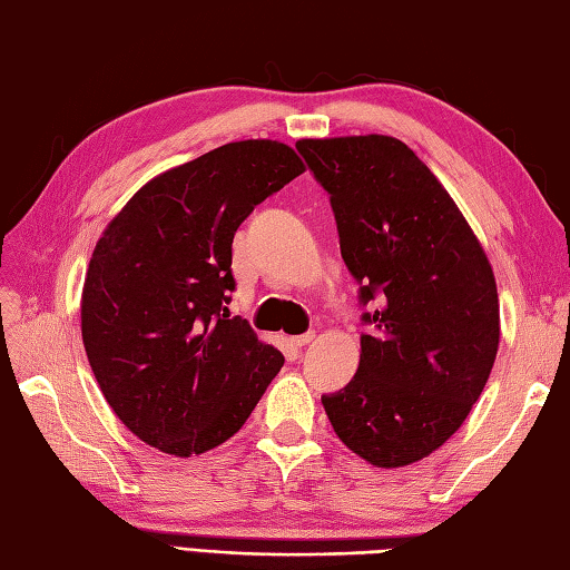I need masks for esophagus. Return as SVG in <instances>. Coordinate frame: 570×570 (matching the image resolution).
Instances as JSON below:
<instances>
[{"label":"esophagus","mask_w":570,"mask_h":570,"mask_svg":"<svg viewBox=\"0 0 570 570\" xmlns=\"http://www.w3.org/2000/svg\"><path fill=\"white\" fill-rule=\"evenodd\" d=\"M316 341V333L311 331V333H304V336H296L292 343L296 345V348H304V345H308V343H314Z\"/></svg>","instance_id":"1"}]
</instances>
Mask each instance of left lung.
<instances>
[{
    "instance_id": "obj_1",
    "label": "left lung",
    "mask_w": 570,
    "mask_h": 570,
    "mask_svg": "<svg viewBox=\"0 0 570 570\" xmlns=\"http://www.w3.org/2000/svg\"><path fill=\"white\" fill-rule=\"evenodd\" d=\"M331 195L341 254L358 278V373L321 403L341 442L397 470L440 450L482 395L499 351L492 264L430 167L393 136L301 138Z\"/></svg>"
}]
</instances>
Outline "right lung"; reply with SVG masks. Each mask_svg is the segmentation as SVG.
Instances as JSON below:
<instances>
[{
    "instance_id": "1",
    "label": "right lung",
    "mask_w": 570,
    "mask_h": 570,
    "mask_svg": "<svg viewBox=\"0 0 570 570\" xmlns=\"http://www.w3.org/2000/svg\"><path fill=\"white\" fill-rule=\"evenodd\" d=\"M304 170L286 142H227L155 175L98 237L81 294L86 355L118 420L150 448H219L282 371L284 355L229 316L232 239Z\"/></svg>"
}]
</instances>
